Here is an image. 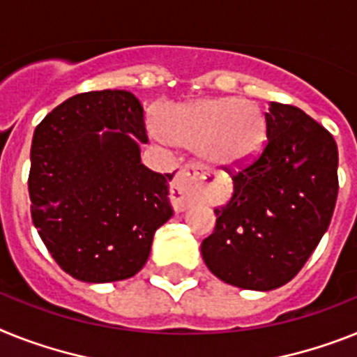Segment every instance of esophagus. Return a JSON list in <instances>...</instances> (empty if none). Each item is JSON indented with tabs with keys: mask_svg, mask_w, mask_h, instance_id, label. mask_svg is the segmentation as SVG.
Masks as SVG:
<instances>
[{
	"mask_svg": "<svg viewBox=\"0 0 357 357\" xmlns=\"http://www.w3.org/2000/svg\"><path fill=\"white\" fill-rule=\"evenodd\" d=\"M202 179H205V172L197 167H185L179 170L178 178L170 188V203L174 211L185 212L192 205L194 194H196L197 185L202 183Z\"/></svg>",
	"mask_w": 357,
	"mask_h": 357,
	"instance_id": "1",
	"label": "esophagus"
}]
</instances>
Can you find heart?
<instances>
[{
  "label": "heart",
  "instance_id": "b5f03b06",
  "mask_svg": "<svg viewBox=\"0 0 357 357\" xmlns=\"http://www.w3.org/2000/svg\"><path fill=\"white\" fill-rule=\"evenodd\" d=\"M151 132L160 143L194 149L203 163L215 169H236L263 151L266 119L254 101L205 98L167 107Z\"/></svg>",
  "mask_w": 357,
  "mask_h": 357
}]
</instances>
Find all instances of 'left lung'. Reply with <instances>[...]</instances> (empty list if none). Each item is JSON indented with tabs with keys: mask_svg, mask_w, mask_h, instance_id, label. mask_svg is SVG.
<instances>
[{
	"mask_svg": "<svg viewBox=\"0 0 357 357\" xmlns=\"http://www.w3.org/2000/svg\"><path fill=\"white\" fill-rule=\"evenodd\" d=\"M266 145L232 176L234 192L215 208L203 239L208 271L229 285L274 290L307 263L331 225L337 197V145L298 107L272 101Z\"/></svg>",
	"mask_w": 357,
	"mask_h": 357,
	"instance_id": "left-lung-1",
	"label": "left lung"
}]
</instances>
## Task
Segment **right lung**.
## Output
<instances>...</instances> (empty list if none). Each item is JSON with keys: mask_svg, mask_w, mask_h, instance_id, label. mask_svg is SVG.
<instances>
[{"mask_svg": "<svg viewBox=\"0 0 357 357\" xmlns=\"http://www.w3.org/2000/svg\"><path fill=\"white\" fill-rule=\"evenodd\" d=\"M143 107L132 92H83L36 127L29 194L38 234L85 283L132 278L172 218L169 181L142 163Z\"/></svg>", "mask_w": 357, "mask_h": 357, "instance_id": "obj_1", "label": "right lung"}]
</instances>
